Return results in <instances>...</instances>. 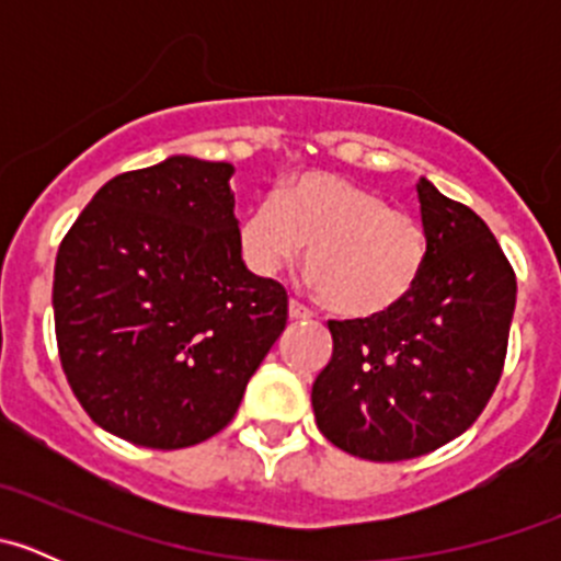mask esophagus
<instances>
[{"label": "esophagus", "mask_w": 561, "mask_h": 561, "mask_svg": "<svg viewBox=\"0 0 561 561\" xmlns=\"http://www.w3.org/2000/svg\"><path fill=\"white\" fill-rule=\"evenodd\" d=\"M287 312H290V320H309V317H312V312H309V309L298 301H290Z\"/></svg>", "instance_id": "esophagus-1"}]
</instances>
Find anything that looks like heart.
I'll return each instance as SVG.
<instances>
[{"mask_svg": "<svg viewBox=\"0 0 561 561\" xmlns=\"http://www.w3.org/2000/svg\"><path fill=\"white\" fill-rule=\"evenodd\" d=\"M307 252L309 282L344 320H377L410 301L428 257L426 230L380 192L312 171L254 203L239 225L254 276L282 274Z\"/></svg>", "mask_w": 561, "mask_h": 561, "instance_id": "heart-1", "label": "heart"}]
</instances>
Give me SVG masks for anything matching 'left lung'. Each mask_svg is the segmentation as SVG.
Masks as SVG:
<instances>
[{"mask_svg":"<svg viewBox=\"0 0 561 561\" xmlns=\"http://www.w3.org/2000/svg\"><path fill=\"white\" fill-rule=\"evenodd\" d=\"M426 268L404 307L331 320L333 355L312 386L317 428L369 461L426 456L489 404L516 309V274L489 225L432 181L417 184Z\"/></svg>","mask_w":561,"mask_h":561,"instance_id":"obj_1","label":"left lung"}]
</instances>
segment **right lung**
<instances>
[{
    "mask_svg": "<svg viewBox=\"0 0 561 561\" xmlns=\"http://www.w3.org/2000/svg\"><path fill=\"white\" fill-rule=\"evenodd\" d=\"M230 175L186 154L116 175L56 254L61 369L89 417L133 445L222 432L285 331V287L241 260Z\"/></svg>",
    "mask_w": 561,
    "mask_h": 561,
    "instance_id": "obj_1",
    "label": "right lung"
}]
</instances>
